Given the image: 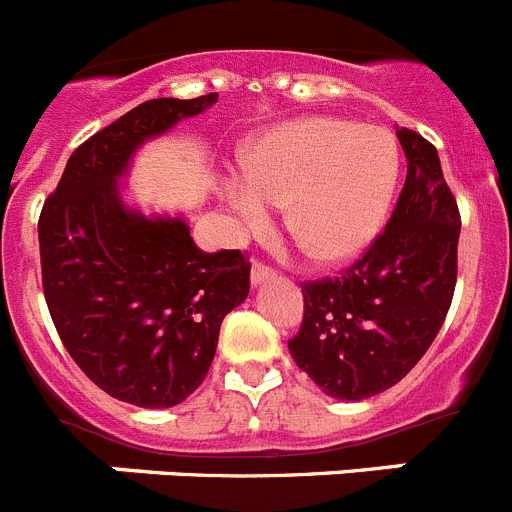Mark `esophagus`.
<instances>
[{
	"label": "esophagus",
	"mask_w": 512,
	"mask_h": 512,
	"mask_svg": "<svg viewBox=\"0 0 512 512\" xmlns=\"http://www.w3.org/2000/svg\"><path fill=\"white\" fill-rule=\"evenodd\" d=\"M274 277H277V271L269 269L266 264H261V261H256V264H253V269H251V284H253V287H261V284L269 282V279H274Z\"/></svg>",
	"instance_id": "1"
}]
</instances>
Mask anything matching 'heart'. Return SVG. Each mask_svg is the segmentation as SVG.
Returning <instances> with one entry per match:
<instances>
[{
  "instance_id": "heart-1",
  "label": "heart",
  "mask_w": 512,
  "mask_h": 512,
  "mask_svg": "<svg viewBox=\"0 0 512 512\" xmlns=\"http://www.w3.org/2000/svg\"><path fill=\"white\" fill-rule=\"evenodd\" d=\"M400 179L392 133L338 117H305L261 135L243 153V179L223 200L243 228L284 205L287 230L320 264L354 259L382 230Z\"/></svg>"
}]
</instances>
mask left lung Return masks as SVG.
Here are the masks:
<instances>
[{"label":"left lung","instance_id":"8db88e82","mask_svg":"<svg viewBox=\"0 0 512 512\" xmlns=\"http://www.w3.org/2000/svg\"><path fill=\"white\" fill-rule=\"evenodd\" d=\"M408 176L395 212L341 277L302 287L305 318L289 354L336 400L390 390L423 359L456 287L461 217L436 146L397 128Z\"/></svg>","mask_w":512,"mask_h":512}]
</instances>
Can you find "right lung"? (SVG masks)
Wrapping results in <instances>:
<instances>
[{"mask_svg":"<svg viewBox=\"0 0 512 512\" xmlns=\"http://www.w3.org/2000/svg\"><path fill=\"white\" fill-rule=\"evenodd\" d=\"M217 94L148 99L71 153L40 212L43 292L58 336L99 390L174 408L207 377L220 323L248 297L241 251L205 253L182 215L122 200L135 153L200 115Z\"/></svg>","mask_w":512,"mask_h":512,"instance_id":"right-lung-1","label":"right lung"}]
</instances>
